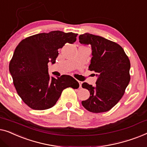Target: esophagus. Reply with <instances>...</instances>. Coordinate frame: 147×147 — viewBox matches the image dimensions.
<instances>
[{
    "mask_svg": "<svg viewBox=\"0 0 147 147\" xmlns=\"http://www.w3.org/2000/svg\"><path fill=\"white\" fill-rule=\"evenodd\" d=\"M78 83H79V86H80V88H81V86H82V82L81 81H79V80H78Z\"/></svg>",
    "mask_w": 147,
    "mask_h": 147,
    "instance_id": "obj_1",
    "label": "esophagus"
}]
</instances>
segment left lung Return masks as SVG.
<instances>
[{
    "label": "left lung",
    "instance_id": "8db88e82",
    "mask_svg": "<svg viewBox=\"0 0 147 147\" xmlns=\"http://www.w3.org/2000/svg\"><path fill=\"white\" fill-rule=\"evenodd\" d=\"M78 38L80 44L91 46L88 69L97 77L94 86L82 83V87L89 90L90 96L82 105L90 112H107L121 100L129 83L130 61L119 45L108 39L88 32Z\"/></svg>",
    "mask_w": 147,
    "mask_h": 147
}]
</instances>
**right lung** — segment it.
I'll return each instance as SVG.
<instances>
[{
    "mask_svg": "<svg viewBox=\"0 0 147 147\" xmlns=\"http://www.w3.org/2000/svg\"><path fill=\"white\" fill-rule=\"evenodd\" d=\"M78 34L55 30L40 33L20 41L9 65V71L18 94L34 110L53 107L64 89L78 88L79 84L71 76L49 74L48 63H55L58 49L73 44Z\"/></svg>",
    "mask_w": 147,
    "mask_h": 147,
    "instance_id": "right-lung-1",
    "label": "right lung"
}]
</instances>
